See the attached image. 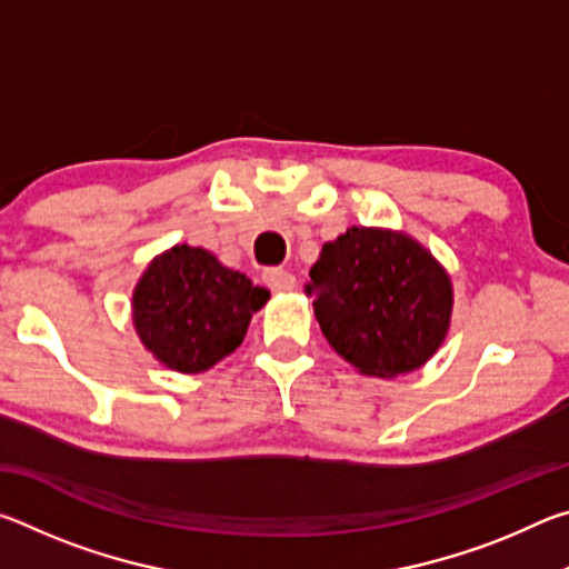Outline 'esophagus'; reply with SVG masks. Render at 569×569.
<instances>
[{
	"label": "esophagus",
	"mask_w": 569,
	"mask_h": 569,
	"mask_svg": "<svg viewBox=\"0 0 569 569\" xmlns=\"http://www.w3.org/2000/svg\"><path fill=\"white\" fill-rule=\"evenodd\" d=\"M263 281L276 293H288V291H293V288H296V276L283 271V268H266Z\"/></svg>",
	"instance_id": "34e87169"
}]
</instances>
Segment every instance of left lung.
Instances as JSON below:
<instances>
[{"instance_id":"obj_1","label":"left lung","mask_w":569,"mask_h":569,"mask_svg":"<svg viewBox=\"0 0 569 569\" xmlns=\"http://www.w3.org/2000/svg\"><path fill=\"white\" fill-rule=\"evenodd\" d=\"M308 276L326 341L366 377L419 369L447 339L451 278L407 233L353 226L323 243Z\"/></svg>"}]
</instances>
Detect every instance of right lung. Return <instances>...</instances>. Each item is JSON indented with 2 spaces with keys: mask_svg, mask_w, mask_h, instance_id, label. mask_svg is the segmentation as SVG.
I'll use <instances>...</instances> for the list:
<instances>
[{
  "mask_svg": "<svg viewBox=\"0 0 569 569\" xmlns=\"http://www.w3.org/2000/svg\"><path fill=\"white\" fill-rule=\"evenodd\" d=\"M271 293L206 248L172 246L132 291V323L146 349L180 373H200L233 353L250 316Z\"/></svg>",
  "mask_w": 569,
  "mask_h": 569,
  "instance_id": "obj_1",
  "label": "right lung"
}]
</instances>
